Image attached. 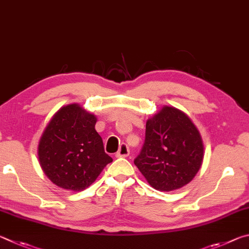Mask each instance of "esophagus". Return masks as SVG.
<instances>
[{
    "mask_svg": "<svg viewBox=\"0 0 249 249\" xmlns=\"http://www.w3.org/2000/svg\"><path fill=\"white\" fill-rule=\"evenodd\" d=\"M130 153V150H129V146L125 144V143H121L120 146H119V150L116 153L117 158H125V156H128Z\"/></svg>",
    "mask_w": 249,
    "mask_h": 249,
    "instance_id": "esophagus-1",
    "label": "esophagus"
}]
</instances>
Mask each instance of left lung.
I'll return each mask as SVG.
<instances>
[{"label":"left lung","instance_id":"8db88e82","mask_svg":"<svg viewBox=\"0 0 249 249\" xmlns=\"http://www.w3.org/2000/svg\"><path fill=\"white\" fill-rule=\"evenodd\" d=\"M202 160L198 129L184 112L165 106L146 121L144 144L134 164L153 188L172 191L193 180Z\"/></svg>","mask_w":249,"mask_h":249}]
</instances>
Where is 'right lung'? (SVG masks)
<instances>
[{
  "mask_svg": "<svg viewBox=\"0 0 249 249\" xmlns=\"http://www.w3.org/2000/svg\"><path fill=\"white\" fill-rule=\"evenodd\" d=\"M95 124L96 117L77 104L59 109L48 124L39 142L38 156L43 172L56 186L84 190L112 162Z\"/></svg>",
  "mask_w": 249,
  "mask_h": 249,
  "instance_id": "right-lung-1",
  "label": "right lung"
}]
</instances>
